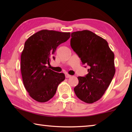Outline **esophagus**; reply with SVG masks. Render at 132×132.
<instances>
[{"label":"esophagus","instance_id":"obj_1","mask_svg":"<svg viewBox=\"0 0 132 132\" xmlns=\"http://www.w3.org/2000/svg\"><path fill=\"white\" fill-rule=\"evenodd\" d=\"M71 76V75L68 74V73H66V74H65V77H66V78H69V77H70Z\"/></svg>","mask_w":132,"mask_h":132}]
</instances>
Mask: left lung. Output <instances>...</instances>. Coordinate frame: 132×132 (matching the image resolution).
<instances>
[{
	"mask_svg": "<svg viewBox=\"0 0 132 132\" xmlns=\"http://www.w3.org/2000/svg\"><path fill=\"white\" fill-rule=\"evenodd\" d=\"M71 37V48L90 68L86 76L77 77L75 93L81 101L92 104L102 97L114 76V53L105 39L90 31L73 32Z\"/></svg>",
	"mask_w": 132,
	"mask_h": 132,
	"instance_id": "8db88e82",
	"label": "left lung"
}]
</instances>
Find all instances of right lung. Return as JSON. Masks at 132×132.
I'll use <instances>...</instances> for the list:
<instances>
[{"label": "right lung", "mask_w": 132, "mask_h": 132, "mask_svg": "<svg viewBox=\"0 0 132 132\" xmlns=\"http://www.w3.org/2000/svg\"><path fill=\"white\" fill-rule=\"evenodd\" d=\"M70 37V32L43 30L29 37L21 55V72L24 86L30 97L45 102L55 95L58 85L65 79L63 73L53 71L46 65L56 48Z\"/></svg>", "instance_id": "obj_1"}]
</instances>
